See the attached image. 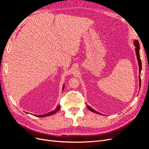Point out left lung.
I'll return each instance as SVG.
<instances>
[{
    "label": "left lung",
    "mask_w": 149,
    "mask_h": 149,
    "mask_svg": "<svg viewBox=\"0 0 149 149\" xmlns=\"http://www.w3.org/2000/svg\"><path fill=\"white\" fill-rule=\"evenodd\" d=\"M133 43H134V45L135 46V47H136V48H135V51H136V54L138 64H139V86H140V88H141V70H142V62H141V58H140V53H139L140 45H139V43L138 42V40H134L133 41ZM87 107H88V109L91 111H92L93 112H95V113H96V114L102 115L101 113H100V112H98L96 111L93 109V108L91 107L90 106H88Z\"/></svg>",
    "instance_id": "obj_1"
}]
</instances>
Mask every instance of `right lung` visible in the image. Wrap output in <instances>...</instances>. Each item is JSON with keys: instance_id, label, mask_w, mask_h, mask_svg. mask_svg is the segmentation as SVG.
<instances>
[{"instance_id": "obj_1", "label": "right lung", "mask_w": 149, "mask_h": 149, "mask_svg": "<svg viewBox=\"0 0 149 149\" xmlns=\"http://www.w3.org/2000/svg\"><path fill=\"white\" fill-rule=\"evenodd\" d=\"M64 88H65V84H63V86L62 92H63V91ZM60 104H59V105L57 106V107H56L55 109H54L53 111H50V112H48V113H47V114H42V115H35V116H37V117H38V118H43V117H47V116H52V115H53V114H55L58 111L60 110ZM26 113H27V112H26Z\"/></svg>"}]
</instances>
